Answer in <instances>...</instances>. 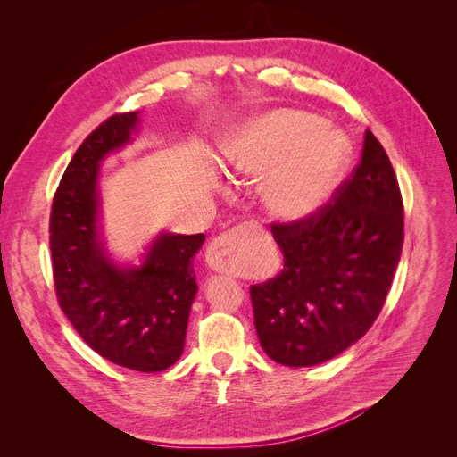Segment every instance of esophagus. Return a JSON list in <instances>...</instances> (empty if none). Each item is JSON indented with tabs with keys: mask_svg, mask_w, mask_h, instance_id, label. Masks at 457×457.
Masks as SVG:
<instances>
[{
	"mask_svg": "<svg viewBox=\"0 0 457 457\" xmlns=\"http://www.w3.org/2000/svg\"><path fill=\"white\" fill-rule=\"evenodd\" d=\"M252 242V227L238 225L230 228L210 244L205 252V262L217 272H238L244 265L247 247Z\"/></svg>",
	"mask_w": 457,
	"mask_h": 457,
	"instance_id": "obj_1",
	"label": "esophagus"
}]
</instances>
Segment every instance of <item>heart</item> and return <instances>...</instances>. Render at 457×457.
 I'll return each mask as SVG.
<instances>
[{
    "label": "heart",
    "mask_w": 457,
    "mask_h": 457,
    "mask_svg": "<svg viewBox=\"0 0 457 457\" xmlns=\"http://www.w3.org/2000/svg\"><path fill=\"white\" fill-rule=\"evenodd\" d=\"M225 156L234 177H270L265 185L269 213L278 223L295 225L334 198L349 171L351 145L322 118L282 108L232 135Z\"/></svg>",
    "instance_id": "b5f03b06"
}]
</instances>
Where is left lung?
<instances>
[{
  "mask_svg": "<svg viewBox=\"0 0 457 457\" xmlns=\"http://www.w3.org/2000/svg\"><path fill=\"white\" fill-rule=\"evenodd\" d=\"M270 230L284 269L250 289L259 343L282 366L322 364L376 322L403 252V196L373 133L366 129L361 163L326 207Z\"/></svg>",
  "mask_w": 457,
  "mask_h": 457,
  "instance_id": "1",
  "label": "left lung"
}]
</instances>
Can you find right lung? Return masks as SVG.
Instances as JSON below:
<instances>
[{
	"label": "right lung",
	"mask_w": 457,
	"mask_h": 457,
	"mask_svg": "<svg viewBox=\"0 0 457 457\" xmlns=\"http://www.w3.org/2000/svg\"><path fill=\"white\" fill-rule=\"evenodd\" d=\"M139 116H110L79 145L54 192L49 223L59 305L89 347L137 371H162L183 354L196 297L204 234L162 232L143 265L120 267L101 240L99 165L131 141Z\"/></svg>",
	"instance_id": "1"
}]
</instances>
